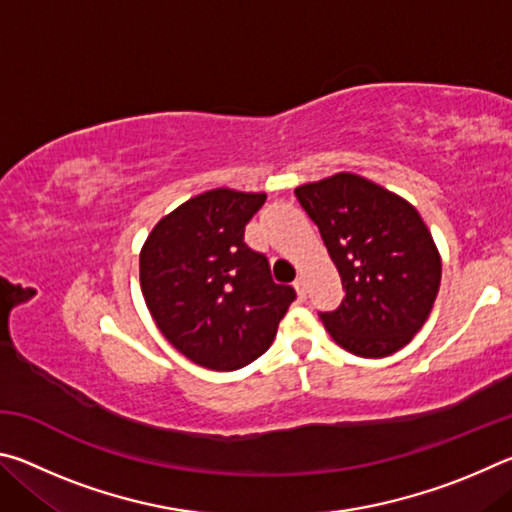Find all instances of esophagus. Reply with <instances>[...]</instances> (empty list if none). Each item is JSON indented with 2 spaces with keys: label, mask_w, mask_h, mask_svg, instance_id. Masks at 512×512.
I'll use <instances>...</instances> for the list:
<instances>
[{
  "label": "esophagus",
  "mask_w": 512,
  "mask_h": 512,
  "mask_svg": "<svg viewBox=\"0 0 512 512\" xmlns=\"http://www.w3.org/2000/svg\"><path fill=\"white\" fill-rule=\"evenodd\" d=\"M293 287H296V291H298V298H300V300H305V298H307V282H305V277H298V280L293 282Z\"/></svg>",
  "instance_id": "34e87169"
}]
</instances>
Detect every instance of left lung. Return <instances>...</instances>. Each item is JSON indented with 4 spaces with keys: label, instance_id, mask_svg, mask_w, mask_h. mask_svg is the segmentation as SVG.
Returning <instances> with one entry per match:
<instances>
[{
    "label": "left lung",
    "instance_id": "left-lung-1",
    "mask_svg": "<svg viewBox=\"0 0 512 512\" xmlns=\"http://www.w3.org/2000/svg\"><path fill=\"white\" fill-rule=\"evenodd\" d=\"M339 268L345 298L320 311L332 339L357 357H386L424 325L440 287V255L404 198L354 173L296 189Z\"/></svg>",
    "mask_w": 512,
    "mask_h": 512
}]
</instances>
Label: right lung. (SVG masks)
I'll return each instance as SVG.
<instances>
[{
  "mask_svg": "<svg viewBox=\"0 0 512 512\" xmlns=\"http://www.w3.org/2000/svg\"><path fill=\"white\" fill-rule=\"evenodd\" d=\"M264 194L212 189L155 225L140 255L142 293L173 348L210 370H239L271 348L296 300L244 241Z\"/></svg>",
  "mask_w": 512,
  "mask_h": 512,
  "instance_id": "right-lung-1",
  "label": "right lung"
}]
</instances>
